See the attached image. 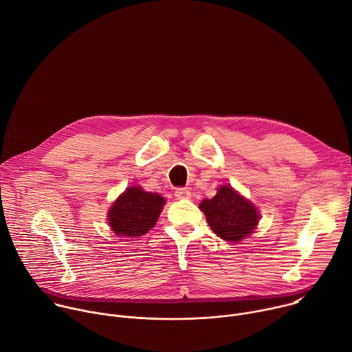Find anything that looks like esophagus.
<instances>
[{"label":"esophagus","mask_w":352,"mask_h":352,"mask_svg":"<svg viewBox=\"0 0 352 352\" xmlns=\"http://www.w3.org/2000/svg\"><path fill=\"white\" fill-rule=\"evenodd\" d=\"M174 195L178 197V199H189L190 197V192L188 188H177Z\"/></svg>","instance_id":"esophagus-1"}]
</instances>
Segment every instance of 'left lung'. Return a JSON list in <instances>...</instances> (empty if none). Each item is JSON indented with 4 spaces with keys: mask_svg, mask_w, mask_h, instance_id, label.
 Returning a JSON list of instances; mask_svg holds the SVG:
<instances>
[{
    "mask_svg": "<svg viewBox=\"0 0 352 352\" xmlns=\"http://www.w3.org/2000/svg\"><path fill=\"white\" fill-rule=\"evenodd\" d=\"M199 208L205 213L210 228L228 242L243 239L259 223L255 206L231 186H221L216 196L205 199Z\"/></svg>",
    "mask_w": 352,
    "mask_h": 352,
    "instance_id": "left-lung-1",
    "label": "left lung"
}]
</instances>
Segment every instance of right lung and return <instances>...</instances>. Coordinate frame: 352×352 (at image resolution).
<instances>
[{"mask_svg":"<svg viewBox=\"0 0 352 352\" xmlns=\"http://www.w3.org/2000/svg\"><path fill=\"white\" fill-rule=\"evenodd\" d=\"M164 202L159 193L144 192L138 186L128 188L109 213L110 226L117 235L140 236L156 224Z\"/></svg>","mask_w":352,"mask_h":352,"instance_id":"right-lung-1","label":"right lung"}]
</instances>
